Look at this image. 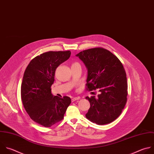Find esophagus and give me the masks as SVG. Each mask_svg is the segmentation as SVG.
Masks as SVG:
<instances>
[{
	"label": "esophagus",
	"mask_w": 154,
	"mask_h": 154,
	"mask_svg": "<svg viewBox=\"0 0 154 154\" xmlns=\"http://www.w3.org/2000/svg\"><path fill=\"white\" fill-rule=\"evenodd\" d=\"M80 99V97H72V102L75 101V100H79Z\"/></svg>",
	"instance_id": "esophagus-1"
}]
</instances>
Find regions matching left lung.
Returning a JSON list of instances; mask_svg holds the SVG:
<instances>
[{"label":"left lung","mask_w":154,"mask_h":154,"mask_svg":"<svg viewBox=\"0 0 154 154\" xmlns=\"http://www.w3.org/2000/svg\"><path fill=\"white\" fill-rule=\"evenodd\" d=\"M76 56L88 70L87 90L98 89L100 92L97 97H86L90 103L86 119L99 125L112 122L121 114L127 101V78L122 63L102 48L84 50Z\"/></svg>","instance_id":"obj_1"}]
</instances>
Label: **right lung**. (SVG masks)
<instances>
[{"mask_svg":"<svg viewBox=\"0 0 154 154\" xmlns=\"http://www.w3.org/2000/svg\"><path fill=\"white\" fill-rule=\"evenodd\" d=\"M71 51H49L34 58L24 72L21 98L25 111L37 123L51 127L61 121L71 103L69 97L51 93L57 68L67 60Z\"/></svg>","mask_w":154,"mask_h":154,"instance_id":"obj_1","label":"right lung"}]
</instances>
